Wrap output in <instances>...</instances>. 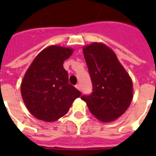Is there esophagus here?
Listing matches in <instances>:
<instances>
[{"mask_svg":"<svg viewBox=\"0 0 156 156\" xmlns=\"http://www.w3.org/2000/svg\"><path fill=\"white\" fill-rule=\"evenodd\" d=\"M75 88H77L78 90H79V91H80V90H81V85H80V84H77V85H76V86H75Z\"/></svg>","mask_w":156,"mask_h":156,"instance_id":"34e87169","label":"esophagus"}]
</instances>
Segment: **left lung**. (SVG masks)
Listing matches in <instances>:
<instances>
[{
    "label": "left lung",
    "instance_id": "obj_1",
    "mask_svg": "<svg viewBox=\"0 0 156 156\" xmlns=\"http://www.w3.org/2000/svg\"><path fill=\"white\" fill-rule=\"evenodd\" d=\"M93 83L91 95L81 97L89 111L98 120L108 123L126 111L133 98L130 76L115 52L102 42H92L83 48Z\"/></svg>",
    "mask_w": 156,
    "mask_h": 156
}]
</instances>
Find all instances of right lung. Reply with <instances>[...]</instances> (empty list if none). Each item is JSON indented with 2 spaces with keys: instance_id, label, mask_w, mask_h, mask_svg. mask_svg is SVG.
<instances>
[{
  "instance_id": "obj_1",
  "label": "right lung",
  "mask_w": 156,
  "mask_h": 156,
  "mask_svg": "<svg viewBox=\"0 0 156 156\" xmlns=\"http://www.w3.org/2000/svg\"><path fill=\"white\" fill-rule=\"evenodd\" d=\"M73 49L51 45L40 51L26 72L21 83L22 99L33 116L53 122L64 116L81 93L68 83L63 62Z\"/></svg>"
}]
</instances>
